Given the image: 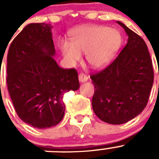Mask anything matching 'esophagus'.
Segmentation results:
<instances>
[{
    "label": "esophagus",
    "mask_w": 159,
    "mask_h": 159,
    "mask_svg": "<svg viewBox=\"0 0 159 159\" xmlns=\"http://www.w3.org/2000/svg\"><path fill=\"white\" fill-rule=\"evenodd\" d=\"M88 76L85 75H84V74H82V73H81V74H79V75H78V79H79V81H81V82H84V81H86L87 80H88Z\"/></svg>",
    "instance_id": "34e87169"
}]
</instances>
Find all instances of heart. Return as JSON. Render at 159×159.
<instances>
[{
	"instance_id": "b5f03b06",
	"label": "heart",
	"mask_w": 159,
	"mask_h": 159,
	"mask_svg": "<svg viewBox=\"0 0 159 159\" xmlns=\"http://www.w3.org/2000/svg\"><path fill=\"white\" fill-rule=\"evenodd\" d=\"M71 42L63 41L61 50L65 59L75 64L86 52V59L93 67L102 68L113 59L121 47V35L116 29L106 26L88 25L71 32Z\"/></svg>"
}]
</instances>
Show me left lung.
Here are the masks:
<instances>
[{
  "mask_svg": "<svg viewBox=\"0 0 159 159\" xmlns=\"http://www.w3.org/2000/svg\"><path fill=\"white\" fill-rule=\"evenodd\" d=\"M117 23L128 35L126 45L107 67L90 76L95 86L93 111L100 120L113 125L127 122L141 113L154 82L145 41L124 23Z\"/></svg>",
  "mask_w": 159,
  "mask_h": 159,
  "instance_id": "8db88e82",
  "label": "left lung"
}]
</instances>
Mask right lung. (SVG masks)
Here are the masks:
<instances>
[{"label":"right lung","instance_id":"1","mask_svg":"<svg viewBox=\"0 0 159 159\" xmlns=\"http://www.w3.org/2000/svg\"><path fill=\"white\" fill-rule=\"evenodd\" d=\"M51 27L44 23L25 26L11 41L7 56L6 80L16 113L41 129L60 122L63 94L80 87L76 70L59 67L53 58Z\"/></svg>","mask_w":159,"mask_h":159}]
</instances>
